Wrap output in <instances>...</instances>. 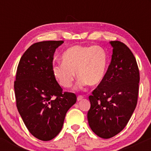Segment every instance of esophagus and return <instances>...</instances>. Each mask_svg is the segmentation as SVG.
I'll return each instance as SVG.
<instances>
[{
  "instance_id": "esophagus-1",
  "label": "esophagus",
  "mask_w": 151,
  "mask_h": 151,
  "mask_svg": "<svg viewBox=\"0 0 151 151\" xmlns=\"http://www.w3.org/2000/svg\"><path fill=\"white\" fill-rule=\"evenodd\" d=\"M83 99V96H77V101H80V100H82Z\"/></svg>"
}]
</instances>
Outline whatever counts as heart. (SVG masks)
Wrapping results in <instances>:
<instances>
[{"label": "heart", "instance_id": "b5f03b06", "mask_svg": "<svg viewBox=\"0 0 151 151\" xmlns=\"http://www.w3.org/2000/svg\"><path fill=\"white\" fill-rule=\"evenodd\" d=\"M62 63L52 67L55 78L64 88L71 87L77 77L79 86L99 85L104 79L108 65L106 52L99 46L74 45L61 56Z\"/></svg>", "mask_w": 151, "mask_h": 151}]
</instances>
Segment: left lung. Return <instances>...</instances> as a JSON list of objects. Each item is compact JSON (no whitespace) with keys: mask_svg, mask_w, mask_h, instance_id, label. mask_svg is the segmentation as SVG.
Returning a JSON list of instances; mask_svg holds the SVG:
<instances>
[{"mask_svg":"<svg viewBox=\"0 0 151 151\" xmlns=\"http://www.w3.org/2000/svg\"><path fill=\"white\" fill-rule=\"evenodd\" d=\"M112 60L102 81L89 96L88 121L104 139L118 134L127 125L137 104L139 71L136 58L123 42L112 41Z\"/></svg>","mask_w":151,"mask_h":151,"instance_id":"8db88e82","label":"left lung"}]
</instances>
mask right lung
Instances as JSON below:
<instances>
[{
    "instance_id": "1",
    "label": "right lung",
    "mask_w": 151,
    "mask_h": 151,
    "mask_svg": "<svg viewBox=\"0 0 151 151\" xmlns=\"http://www.w3.org/2000/svg\"><path fill=\"white\" fill-rule=\"evenodd\" d=\"M63 41L32 45L21 57L14 84L16 104L27 129L42 141L55 137L61 131L67 111L77 96L63 92L52 73L53 56Z\"/></svg>"
}]
</instances>
